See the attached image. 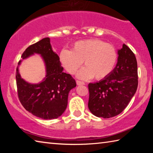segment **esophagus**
I'll use <instances>...</instances> for the list:
<instances>
[{"instance_id": "1", "label": "esophagus", "mask_w": 153, "mask_h": 153, "mask_svg": "<svg viewBox=\"0 0 153 153\" xmlns=\"http://www.w3.org/2000/svg\"><path fill=\"white\" fill-rule=\"evenodd\" d=\"M76 84L77 85H78V86H80V85H84L85 83L84 82H81V81H79V80H77Z\"/></svg>"}]
</instances>
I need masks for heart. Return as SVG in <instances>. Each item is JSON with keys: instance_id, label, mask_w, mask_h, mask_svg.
<instances>
[{"instance_id": "heart-1", "label": "heart", "mask_w": 153, "mask_h": 153, "mask_svg": "<svg viewBox=\"0 0 153 153\" xmlns=\"http://www.w3.org/2000/svg\"><path fill=\"white\" fill-rule=\"evenodd\" d=\"M115 48L97 39L85 40L76 42L71 51L63 50L60 53V61L68 73L74 75L84 62L85 67L77 74L82 79H102L113 71L117 61Z\"/></svg>"}]
</instances>
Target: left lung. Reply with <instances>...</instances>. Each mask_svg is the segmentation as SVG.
<instances>
[{"label": "left lung", "instance_id": "obj_1", "mask_svg": "<svg viewBox=\"0 0 153 153\" xmlns=\"http://www.w3.org/2000/svg\"><path fill=\"white\" fill-rule=\"evenodd\" d=\"M117 63L105 79L88 84V108L98 117L110 118L125 109L138 88V65L134 53L123 45Z\"/></svg>", "mask_w": 153, "mask_h": 153}]
</instances>
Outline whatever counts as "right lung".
Segmentation results:
<instances>
[{"label":"right lung","instance_id":"add662e5","mask_svg":"<svg viewBox=\"0 0 153 153\" xmlns=\"http://www.w3.org/2000/svg\"><path fill=\"white\" fill-rule=\"evenodd\" d=\"M33 53L42 56L46 65V77L38 84H30L21 77L17 68L18 98L25 110L32 115L44 120L56 119L66 109L69 92L76 86V80L63 71L59 56L52 50L49 38L28 46L22 58L25 59Z\"/></svg>","mask_w":153,"mask_h":153}]
</instances>
